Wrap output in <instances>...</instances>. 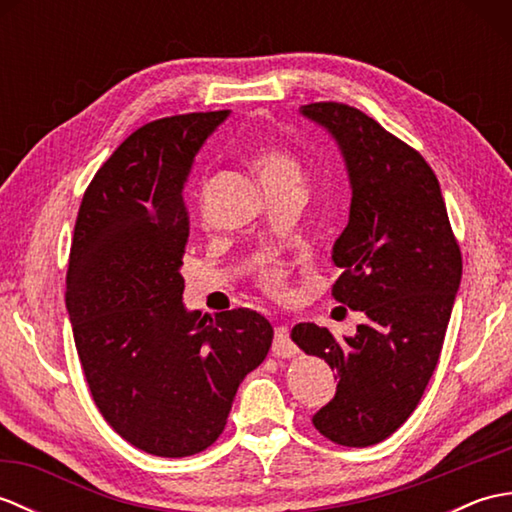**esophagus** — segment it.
<instances>
[{"mask_svg": "<svg viewBox=\"0 0 512 512\" xmlns=\"http://www.w3.org/2000/svg\"><path fill=\"white\" fill-rule=\"evenodd\" d=\"M297 352H299L297 345L292 343V339H290V330L286 328V325H277L275 339H273V354L277 358H290V356H295Z\"/></svg>", "mask_w": 512, "mask_h": 512, "instance_id": "34e87169", "label": "esophagus"}]
</instances>
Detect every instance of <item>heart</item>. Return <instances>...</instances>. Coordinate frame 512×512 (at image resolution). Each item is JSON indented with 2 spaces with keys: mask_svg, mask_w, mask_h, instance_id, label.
<instances>
[{
  "mask_svg": "<svg viewBox=\"0 0 512 512\" xmlns=\"http://www.w3.org/2000/svg\"><path fill=\"white\" fill-rule=\"evenodd\" d=\"M248 162L268 195L303 191V167L286 147L264 143L250 151ZM259 284L268 292H279L284 286V273L277 266H266L259 273Z\"/></svg>",
  "mask_w": 512,
  "mask_h": 512,
  "instance_id": "b5f03b06",
  "label": "heart"
}]
</instances>
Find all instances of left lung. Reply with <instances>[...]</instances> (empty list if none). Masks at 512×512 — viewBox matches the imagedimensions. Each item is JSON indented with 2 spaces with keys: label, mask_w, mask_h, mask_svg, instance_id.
<instances>
[{
  "label": "left lung",
  "mask_w": 512,
  "mask_h": 512,
  "mask_svg": "<svg viewBox=\"0 0 512 512\" xmlns=\"http://www.w3.org/2000/svg\"><path fill=\"white\" fill-rule=\"evenodd\" d=\"M301 114L336 140L345 160L352 204L332 248L343 268L332 297L367 319L343 339L314 323L295 325L290 336L339 378L314 427L343 447H372L411 416L429 385L462 255L440 182L416 149L350 105L310 103Z\"/></svg>",
  "instance_id": "8db88e82"
}]
</instances>
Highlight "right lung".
<instances>
[{
    "mask_svg": "<svg viewBox=\"0 0 512 512\" xmlns=\"http://www.w3.org/2000/svg\"><path fill=\"white\" fill-rule=\"evenodd\" d=\"M222 112L147 123L123 140L83 195L65 306L96 407L136 449L187 458L220 438L273 325L250 308L202 317L182 303L189 239L184 184Z\"/></svg>",
    "mask_w": 512,
    "mask_h": 512,
    "instance_id": "1",
    "label": "right lung"
}]
</instances>
